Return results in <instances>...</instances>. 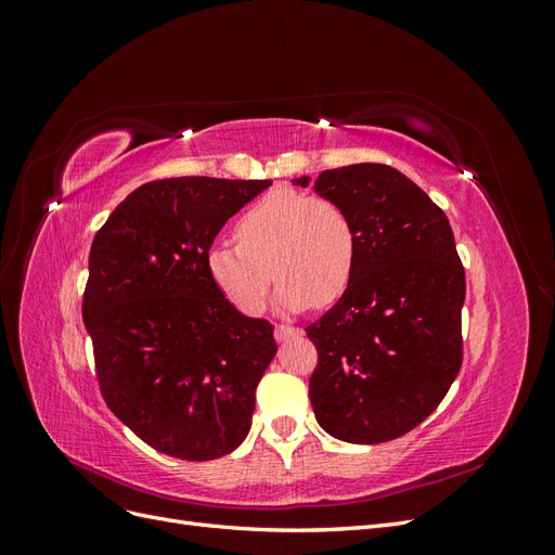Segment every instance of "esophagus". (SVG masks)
<instances>
[{
  "label": "esophagus",
  "instance_id": "obj_1",
  "mask_svg": "<svg viewBox=\"0 0 555 555\" xmlns=\"http://www.w3.org/2000/svg\"><path fill=\"white\" fill-rule=\"evenodd\" d=\"M294 335H300V328L287 326V324H278V326H275V340H278V343L287 340V338H294Z\"/></svg>",
  "mask_w": 555,
  "mask_h": 555
}]
</instances>
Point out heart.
I'll use <instances>...</instances> for the list:
<instances>
[{
	"label": "heart",
	"mask_w": 555,
	"mask_h": 555,
	"mask_svg": "<svg viewBox=\"0 0 555 555\" xmlns=\"http://www.w3.org/2000/svg\"><path fill=\"white\" fill-rule=\"evenodd\" d=\"M233 236L236 245H208L206 271L229 304L249 317L266 308L273 275L280 308L300 310L335 304L357 271L354 220L331 196L273 190L238 217Z\"/></svg>",
	"instance_id": "obj_1"
}]
</instances>
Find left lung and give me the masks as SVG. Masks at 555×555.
<instances>
[{
	"mask_svg": "<svg viewBox=\"0 0 555 555\" xmlns=\"http://www.w3.org/2000/svg\"><path fill=\"white\" fill-rule=\"evenodd\" d=\"M314 192L349 210L359 259L338 304L306 328L317 347L312 410L333 438L389 442L430 416L461 371L456 241L442 208L386 164L322 171Z\"/></svg>",
	"mask_w": 555,
	"mask_h": 555,
	"instance_id": "1",
	"label": "left lung"
}]
</instances>
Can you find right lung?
Returning <instances> with one entry per match:
<instances>
[{
    "mask_svg": "<svg viewBox=\"0 0 555 555\" xmlns=\"http://www.w3.org/2000/svg\"><path fill=\"white\" fill-rule=\"evenodd\" d=\"M271 180L206 176L141 184L90 249L82 322L106 405L166 456L212 461L251 426L273 324L241 314L206 271V249Z\"/></svg>",
    "mask_w": 555,
    "mask_h": 555,
    "instance_id": "1",
    "label": "right lung"
}]
</instances>
